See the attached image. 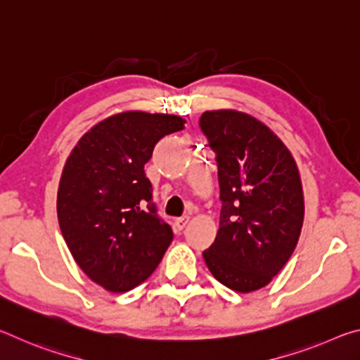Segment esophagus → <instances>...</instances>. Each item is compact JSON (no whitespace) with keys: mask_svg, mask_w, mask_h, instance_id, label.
<instances>
[{"mask_svg":"<svg viewBox=\"0 0 360 360\" xmlns=\"http://www.w3.org/2000/svg\"><path fill=\"white\" fill-rule=\"evenodd\" d=\"M187 222H188V217H187V216H184V217H178V219H176V221H174V229L181 231L182 229L186 227Z\"/></svg>","mask_w":360,"mask_h":360,"instance_id":"34e87169","label":"esophagus"}]
</instances>
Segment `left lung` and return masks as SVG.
Masks as SVG:
<instances>
[{
    "instance_id": "1",
    "label": "left lung",
    "mask_w": 360,
    "mask_h": 360,
    "mask_svg": "<svg viewBox=\"0 0 360 360\" xmlns=\"http://www.w3.org/2000/svg\"><path fill=\"white\" fill-rule=\"evenodd\" d=\"M200 127L216 152L221 221L203 259L219 283L259 290L288 264L300 236L304 200L290 150L254 115L206 111Z\"/></svg>"
}]
</instances>
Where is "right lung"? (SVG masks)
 Returning a JSON list of instances; mask_svg holds the SVG:
<instances>
[{"label":"right lung","instance_id":"add662e5","mask_svg":"<svg viewBox=\"0 0 360 360\" xmlns=\"http://www.w3.org/2000/svg\"><path fill=\"white\" fill-rule=\"evenodd\" d=\"M184 124L173 114L109 115L66 158L57 193L60 230L79 268L103 289L120 294L144 283L173 241L152 203L144 165L155 144Z\"/></svg>","mask_w":360,"mask_h":360}]
</instances>
